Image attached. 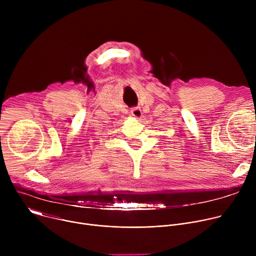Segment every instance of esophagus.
Listing matches in <instances>:
<instances>
[{
  "label": "esophagus",
  "instance_id": "1",
  "mask_svg": "<svg viewBox=\"0 0 256 256\" xmlns=\"http://www.w3.org/2000/svg\"><path fill=\"white\" fill-rule=\"evenodd\" d=\"M130 114L136 118H142V110L138 107H134L130 110Z\"/></svg>",
  "mask_w": 256,
  "mask_h": 256
}]
</instances>
